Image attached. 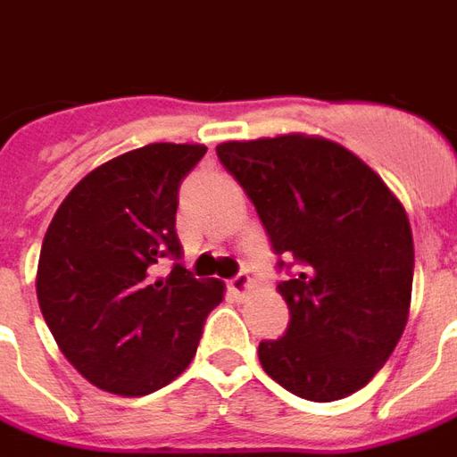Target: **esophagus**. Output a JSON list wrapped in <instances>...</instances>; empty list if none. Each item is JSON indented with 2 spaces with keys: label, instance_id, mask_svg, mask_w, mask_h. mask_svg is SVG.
<instances>
[{
  "label": "esophagus",
  "instance_id": "obj_1",
  "mask_svg": "<svg viewBox=\"0 0 457 457\" xmlns=\"http://www.w3.org/2000/svg\"><path fill=\"white\" fill-rule=\"evenodd\" d=\"M229 291L237 298H245L249 291H252V278H249L247 274H239V277H235L229 281Z\"/></svg>",
  "mask_w": 457,
  "mask_h": 457
}]
</instances>
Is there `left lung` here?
Listing matches in <instances>:
<instances>
[{
  "label": "left lung",
  "mask_w": 457,
  "mask_h": 457,
  "mask_svg": "<svg viewBox=\"0 0 457 457\" xmlns=\"http://www.w3.org/2000/svg\"><path fill=\"white\" fill-rule=\"evenodd\" d=\"M218 159L274 252L301 264L278 284L291 323L259 343L264 372L308 402L362 389L409 320L413 237L399 198L353 151L316 134L222 141Z\"/></svg>",
  "instance_id": "obj_1"
}]
</instances>
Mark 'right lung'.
Segmentation results:
<instances>
[{"label": "right lung", "mask_w": 457, "mask_h": 457, "mask_svg": "<svg viewBox=\"0 0 457 457\" xmlns=\"http://www.w3.org/2000/svg\"><path fill=\"white\" fill-rule=\"evenodd\" d=\"M205 144H146L104 161L75 186L46 229L36 296L55 343L95 386L144 396L195 357L203 323L225 296L218 278L173 264L180 179Z\"/></svg>", "instance_id": "right-lung-1"}]
</instances>
